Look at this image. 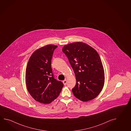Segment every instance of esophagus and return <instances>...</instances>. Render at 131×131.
<instances>
[{"label": "esophagus", "instance_id": "1", "mask_svg": "<svg viewBox=\"0 0 131 131\" xmlns=\"http://www.w3.org/2000/svg\"><path fill=\"white\" fill-rule=\"evenodd\" d=\"M62 82L63 83L64 85H66V84H67V80H64V81H63Z\"/></svg>", "mask_w": 131, "mask_h": 131}]
</instances>
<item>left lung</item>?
<instances>
[{"mask_svg": "<svg viewBox=\"0 0 131 131\" xmlns=\"http://www.w3.org/2000/svg\"><path fill=\"white\" fill-rule=\"evenodd\" d=\"M62 51L75 73L77 83L72 91L75 97L83 102L96 98L104 83V69L99 53L83 42L67 44Z\"/></svg>", "mask_w": 131, "mask_h": 131, "instance_id": "8db88e82", "label": "left lung"}]
</instances>
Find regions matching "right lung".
Segmentation results:
<instances>
[{"label":"right lung","mask_w":131,"mask_h":131,"mask_svg":"<svg viewBox=\"0 0 131 131\" xmlns=\"http://www.w3.org/2000/svg\"><path fill=\"white\" fill-rule=\"evenodd\" d=\"M56 45L49 44L37 49L30 56L26 71L27 90L36 101L50 104L58 96L63 83L53 77L51 60Z\"/></svg>","instance_id":"1"}]
</instances>
